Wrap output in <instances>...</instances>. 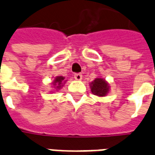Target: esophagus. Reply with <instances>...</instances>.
<instances>
[{"instance_id":"1","label":"esophagus","mask_w":155,"mask_h":155,"mask_svg":"<svg viewBox=\"0 0 155 155\" xmlns=\"http://www.w3.org/2000/svg\"><path fill=\"white\" fill-rule=\"evenodd\" d=\"M74 78L76 80H82V74H80V73H75V75H74Z\"/></svg>"}]
</instances>
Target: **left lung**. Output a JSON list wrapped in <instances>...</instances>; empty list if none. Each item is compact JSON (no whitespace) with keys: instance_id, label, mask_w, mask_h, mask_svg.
Masks as SVG:
<instances>
[{"instance_id":"left-lung-1","label":"left lung","mask_w":155,"mask_h":155,"mask_svg":"<svg viewBox=\"0 0 155 155\" xmlns=\"http://www.w3.org/2000/svg\"><path fill=\"white\" fill-rule=\"evenodd\" d=\"M92 93L99 97H105L109 92L110 86L106 80L101 78H97L90 84Z\"/></svg>"}]
</instances>
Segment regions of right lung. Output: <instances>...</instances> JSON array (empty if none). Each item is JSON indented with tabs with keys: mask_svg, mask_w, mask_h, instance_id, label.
I'll use <instances>...</instances> for the list:
<instances>
[{
	"mask_svg": "<svg viewBox=\"0 0 155 155\" xmlns=\"http://www.w3.org/2000/svg\"><path fill=\"white\" fill-rule=\"evenodd\" d=\"M65 78L63 76H58L54 79V82H53V84H54V88H57V89H60L63 86V83L66 82L64 81Z\"/></svg>",
	"mask_w": 155,
	"mask_h": 155,
	"instance_id": "right-lung-1",
	"label": "right lung"
}]
</instances>
